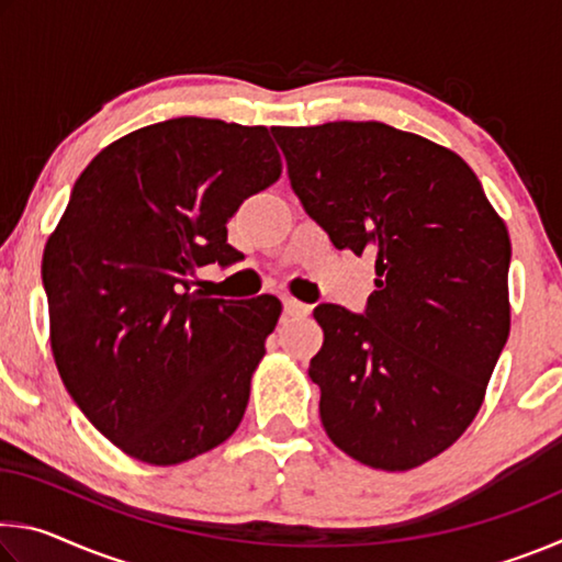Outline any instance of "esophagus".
<instances>
[{
	"label": "esophagus",
	"mask_w": 562,
	"mask_h": 562,
	"mask_svg": "<svg viewBox=\"0 0 562 562\" xmlns=\"http://www.w3.org/2000/svg\"><path fill=\"white\" fill-rule=\"evenodd\" d=\"M284 304V312H288L290 317H302V315H310V304H304L294 297H282Z\"/></svg>",
	"instance_id": "esophagus-1"
}]
</instances>
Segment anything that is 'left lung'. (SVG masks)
I'll return each instance as SVG.
<instances>
[{"label":"left lung","instance_id":"left-lung-1","mask_svg":"<svg viewBox=\"0 0 562 562\" xmlns=\"http://www.w3.org/2000/svg\"><path fill=\"white\" fill-rule=\"evenodd\" d=\"M294 195L335 247L374 255L364 315L319 304L310 361L335 446L416 469L469 429L510 331V240L461 156L379 121L272 128Z\"/></svg>","mask_w":562,"mask_h":562}]
</instances>
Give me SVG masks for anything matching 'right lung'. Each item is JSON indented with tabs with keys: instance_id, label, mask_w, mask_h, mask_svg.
I'll return each mask as SVG.
<instances>
[{
	"instance_id": "1",
	"label": "right lung",
	"mask_w": 562,
	"mask_h": 562,
	"mask_svg": "<svg viewBox=\"0 0 562 562\" xmlns=\"http://www.w3.org/2000/svg\"><path fill=\"white\" fill-rule=\"evenodd\" d=\"M282 173L265 126L170 119L113 140L44 250L66 392L123 453L176 465L231 439L280 300H213L203 265L237 260L227 221Z\"/></svg>"
}]
</instances>
